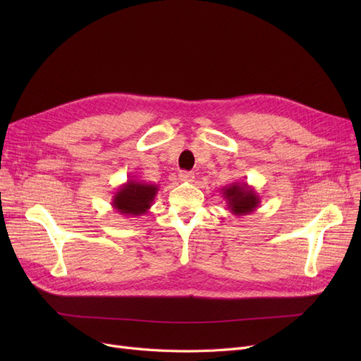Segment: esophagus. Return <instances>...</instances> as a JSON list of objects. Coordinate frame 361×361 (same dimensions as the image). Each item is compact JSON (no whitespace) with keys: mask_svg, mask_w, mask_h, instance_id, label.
I'll return each mask as SVG.
<instances>
[{"mask_svg":"<svg viewBox=\"0 0 361 361\" xmlns=\"http://www.w3.org/2000/svg\"><path fill=\"white\" fill-rule=\"evenodd\" d=\"M194 178H195L194 173H191V171H180L179 173V179L182 182H192Z\"/></svg>","mask_w":361,"mask_h":361,"instance_id":"1","label":"esophagus"}]
</instances>
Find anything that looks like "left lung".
Wrapping results in <instances>:
<instances>
[{"instance_id":"8db88e82","label":"left lung","mask_w":361,"mask_h":361,"mask_svg":"<svg viewBox=\"0 0 361 361\" xmlns=\"http://www.w3.org/2000/svg\"><path fill=\"white\" fill-rule=\"evenodd\" d=\"M221 194L227 209L238 216L255 212L260 204L259 194L247 182H233L227 185L221 190Z\"/></svg>"}]
</instances>
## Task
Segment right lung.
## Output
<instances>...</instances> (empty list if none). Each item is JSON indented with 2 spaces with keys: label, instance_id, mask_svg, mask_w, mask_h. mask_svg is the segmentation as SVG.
<instances>
[{
  "label": "right lung",
  "instance_id": "obj_1",
  "mask_svg": "<svg viewBox=\"0 0 361 361\" xmlns=\"http://www.w3.org/2000/svg\"><path fill=\"white\" fill-rule=\"evenodd\" d=\"M159 188L155 183L128 179L113 195L111 206L125 216L145 215L154 203Z\"/></svg>",
  "mask_w": 361,
  "mask_h": 361
}]
</instances>
